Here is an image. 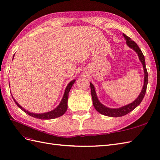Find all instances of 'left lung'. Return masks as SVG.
I'll use <instances>...</instances> for the list:
<instances>
[{"label": "left lung", "instance_id": "obj_1", "mask_svg": "<svg viewBox=\"0 0 160 160\" xmlns=\"http://www.w3.org/2000/svg\"><path fill=\"white\" fill-rule=\"evenodd\" d=\"M123 36H124L126 41V44L130 48H132L133 50L137 53L138 56L139 60L141 61V62L142 65L143 67V70H144L145 73V77H144V84H143V87L141 90V93L139 94L138 97L135 99L132 103L130 104H128L124 106H122L121 108H108L105 106L104 105L102 104L101 102L98 99V97L97 95V93L95 91V88L94 85L91 82L90 83V86H91V96H92V103L94 105V108H95L97 111L103 114L104 116H107L109 117H121L123 116H125L126 114H128L130 112H132L133 109L136 108L138 105H139L141 103L142 100L145 97L147 84H148V73H147V69H146V65H145V57L143 55L141 50L138 45L136 44V42H134L133 40H131V38L128 36H127L126 34L123 33Z\"/></svg>", "mask_w": 160, "mask_h": 160}]
</instances>
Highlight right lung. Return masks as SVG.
I'll return each mask as SVG.
<instances>
[{
    "instance_id": "1",
    "label": "right lung",
    "mask_w": 160,
    "mask_h": 160,
    "mask_svg": "<svg viewBox=\"0 0 160 160\" xmlns=\"http://www.w3.org/2000/svg\"><path fill=\"white\" fill-rule=\"evenodd\" d=\"M13 57H14V55H13ZM75 82H76V80H73L71 82H69V83L68 84V86L66 87V88H65V90L62 99H61L60 103L58 105V106H57V107L56 108H55L54 109L51 110V111L48 112H46V113H32V112L28 111V110L22 108V106L20 105L18 103V102L14 99L13 95H12V97L13 98V100L15 101V104L18 106V108H19L22 110H23V111L26 113H27L28 115H29V116L33 117V118H38V119H40V120L55 119V118H59L61 116H63V114L65 113V112L67 111L69 92V91H70L71 88L72 87V86L73 84H74Z\"/></svg>"
}]
</instances>
